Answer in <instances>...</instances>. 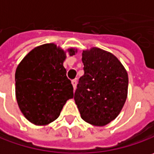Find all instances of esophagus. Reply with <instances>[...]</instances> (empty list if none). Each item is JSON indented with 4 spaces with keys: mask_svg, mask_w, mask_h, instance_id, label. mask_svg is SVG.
I'll return each instance as SVG.
<instances>
[{
    "mask_svg": "<svg viewBox=\"0 0 154 154\" xmlns=\"http://www.w3.org/2000/svg\"><path fill=\"white\" fill-rule=\"evenodd\" d=\"M71 84H72V85H73L74 90H76V87H77V80H76V79L72 80V81H71Z\"/></svg>",
    "mask_w": 154,
    "mask_h": 154,
    "instance_id": "1",
    "label": "esophagus"
}]
</instances>
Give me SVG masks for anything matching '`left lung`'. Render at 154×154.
Returning a JSON list of instances; mask_svg holds the SVG:
<instances>
[{
    "instance_id": "obj_1",
    "label": "left lung",
    "mask_w": 154,
    "mask_h": 154,
    "mask_svg": "<svg viewBox=\"0 0 154 154\" xmlns=\"http://www.w3.org/2000/svg\"><path fill=\"white\" fill-rule=\"evenodd\" d=\"M84 76L79 78L74 99L81 118L103 126L121 112L127 97L128 75L114 55L92 48L82 54Z\"/></svg>"
}]
</instances>
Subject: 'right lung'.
<instances>
[{"label":"right lung","mask_w":154,"mask_h":154,"mask_svg":"<svg viewBox=\"0 0 154 154\" xmlns=\"http://www.w3.org/2000/svg\"><path fill=\"white\" fill-rule=\"evenodd\" d=\"M69 56L77 50H68ZM66 52L54 43L32 50L17 66L15 96L24 117L37 125L56 120L66 101L73 97V86L63 63Z\"/></svg>","instance_id":"right-lung-1"}]
</instances>
